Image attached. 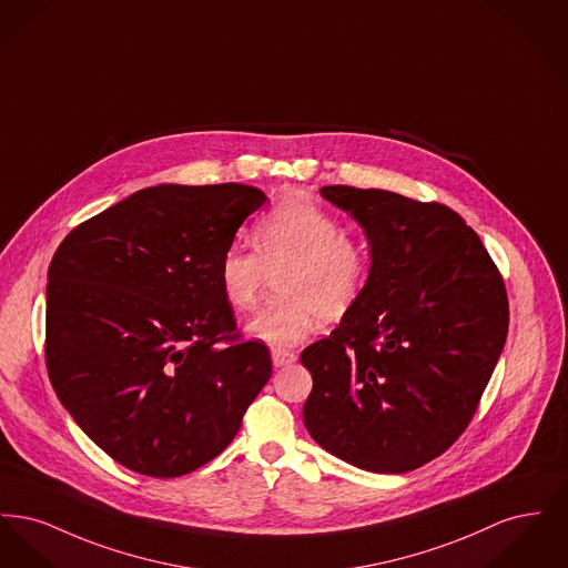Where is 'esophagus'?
<instances>
[{"instance_id":"1","label":"esophagus","mask_w":568,"mask_h":568,"mask_svg":"<svg viewBox=\"0 0 568 568\" xmlns=\"http://www.w3.org/2000/svg\"><path fill=\"white\" fill-rule=\"evenodd\" d=\"M296 359V353L285 352V349H274V352H272V364H274L276 368L290 366V364H294Z\"/></svg>"}]
</instances>
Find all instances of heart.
<instances>
[{
  "label": "heart",
  "mask_w": 568,
  "mask_h": 568,
  "mask_svg": "<svg viewBox=\"0 0 568 568\" xmlns=\"http://www.w3.org/2000/svg\"><path fill=\"white\" fill-rule=\"evenodd\" d=\"M253 246L232 244L219 260V287L232 311H248L274 274V296L248 332L271 347L302 343L317 324L347 315L362 297L371 257L315 200L290 195L253 225Z\"/></svg>",
  "instance_id": "1"
}]
</instances>
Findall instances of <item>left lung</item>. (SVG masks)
Returning <instances> with one entry per match:
<instances>
[{
	"label": "left lung",
	"instance_id": "1",
	"mask_svg": "<svg viewBox=\"0 0 568 568\" xmlns=\"http://www.w3.org/2000/svg\"><path fill=\"white\" fill-rule=\"evenodd\" d=\"M362 225V297L300 359L313 375L304 426L336 458L406 473L447 452L470 424L509 329L505 281L452 209L400 193L327 185Z\"/></svg>",
	"mask_w": 568,
	"mask_h": 568
}]
</instances>
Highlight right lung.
I'll use <instances>...</instances> for the list:
<instances>
[{"label": "right lung", "mask_w": 568, "mask_h": 568, "mask_svg": "<svg viewBox=\"0 0 568 568\" xmlns=\"http://www.w3.org/2000/svg\"><path fill=\"white\" fill-rule=\"evenodd\" d=\"M264 202L241 183L146 187L54 251L49 377L82 433L125 468L160 479L200 468L268 383L271 353L233 341L219 287L221 255Z\"/></svg>", "instance_id": "right-lung-1"}]
</instances>
